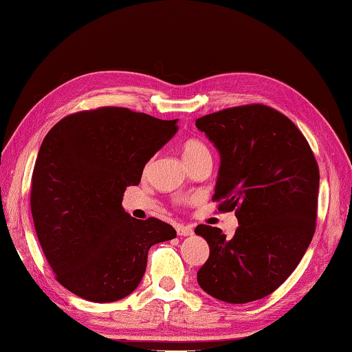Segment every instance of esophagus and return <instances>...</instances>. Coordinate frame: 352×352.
Returning <instances> with one entry per match:
<instances>
[{
    "label": "esophagus",
    "instance_id": "34e87169",
    "mask_svg": "<svg viewBox=\"0 0 352 352\" xmlns=\"http://www.w3.org/2000/svg\"><path fill=\"white\" fill-rule=\"evenodd\" d=\"M177 234L180 235V237H188V235H192L194 234V228L192 226H186V225H178L177 226Z\"/></svg>",
    "mask_w": 352,
    "mask_h": 352
}]
</instances>
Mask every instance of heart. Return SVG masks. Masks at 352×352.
<instances>
[{"mask_svg": "<svg viewBox=\"0 0 352 352\" xmlns=\"http://www.w3.org/2000/svg\"><path fill=\"white\" fill-rule=\"evenodd\" d=\"M182 155L184 158V162H186L189 166L203 157H210V151L208 148V144L204 143L203 140L190 137V138L184 140V142L182 143ZM148 166H149V163L146 164V169H148Z\"/></svg>", "mask_w": 352, "mask_h": 352, "instance_id": "1", "label": "heart"}]
</instances>
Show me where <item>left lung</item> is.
<instances>
[{
	"label": "left lung",
	"mask_w": 352,
	"mask_h": 352,
	"mask_svg": "<svg viewBox=\"0 0 352 352\" xmlns=\"http://www.w3.org/2000/svg\"><path fill=\"white\" fill-rule=\"evenodd\" d=\"M195 126L221 157L212 201L239 220L232 239L219 228H195L209 245L198 285L226 303L260 300L291 276L316 232L314 152L286 115L258 103L204 115Z\"/></svg>",
	"instance_id": "obj_1"
}]
</instances>
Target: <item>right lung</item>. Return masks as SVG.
<instances>
[{
    "label": "right lung",
    "instance_id": "add662e5",
    "mask_svg": "<svg viewBox=\"0 0 352 352\" xmlns=\"http://www.w3.org/2000/svg\"><path fill=\"white\" fill-rule=\"evenodd\" d=\"M177 121L104 106L67 115L44 137L32 174V217L55 278L75 296L97 303L129 296L149 248L175 239L168 223L132 219L121 200L175 135Z\"/></svg>",
    "mask_w": 352,
    "mask_h": 352
}]
</instances>
